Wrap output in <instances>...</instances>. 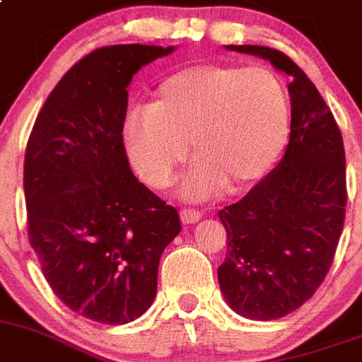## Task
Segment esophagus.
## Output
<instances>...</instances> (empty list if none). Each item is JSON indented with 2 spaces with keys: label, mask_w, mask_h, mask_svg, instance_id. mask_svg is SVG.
I'll return each mask as SVG.
<instances>
[{
  "label": "esophagus",
  "mask_w": 362,
  "mask_h": 362,
  "mask_svg": "<svg viewBox=\"0 0 362 362\" xmlns=\"http://www.w3.org/2000/svg\"><path fill=\"white\" fill-rule=\"evenodd\" d=\"M180 218L184 224H197L202 218V213L199 209H193V207H184L180 211Z\"/></svg>",
  "instance_id": "1"
}]
</instances>
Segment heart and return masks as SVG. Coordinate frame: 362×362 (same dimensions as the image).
Wrapping results in <instances>:
<instances>
[{"instance_id": "1", "label": "heart", "mask_w": 362, "mask_h": 362, "mask_svg": "<svg viewBox=\"0 0 362 362\" xmlns=\"http://www.w3.org/2000/svg\"><path fill=\"white\" fill-rule=\"evenodd\" d=\"M290 98L272 69L193 65L169 74L146 111L129 116L124 146L134 171L162 189L187 155L191 199L224 185L238 191L259 180L281 156L290 134Z\"/></svg>"}]
</instances>
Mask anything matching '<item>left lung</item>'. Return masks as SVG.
Returning <instances> with one entry per match:
<instances>
[{"label": "left lung", "instance_id": "8db88e82", "mask_svg": "<svg viewBox=\"0 0 362 362\" xmlns=\"http://www.w3.org/2000/svg\"><path fill=\"white\" fill-rule=\"evenodd\" d=\"M228 49L269 59L290 76V144L281 163L218 211L228 231L218 268L226 300L242 317L275 320L310 300L332 268L346 213L344 146L332 111L290 56L260 45Z\"/></svg>", "mask_w": 362, "mask_h": 362}]
</instances>
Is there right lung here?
Wrapping results in <instances>:
<instances>
[{"instance_id":"1","label":"right lung","mask_w":362,"mask_h":362,"mask_svg":"<svg viewBox=\"0 0 362 362\" xmlns=\"http://www.w3.org/2000/svg\"><path fill=\"white\" fill-rule=\"evenodd\" d=\"M173 47H100L72 65L37 112L23 165L27 231L43 276L72 312L125 325L156 295L173 206L138 182L124 146L127 86Z\"/></svg>"}]
</instances>
